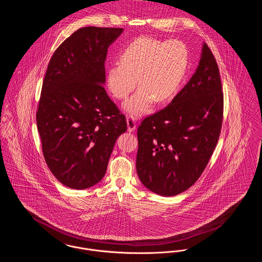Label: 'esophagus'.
Returning <instances> with one entry per match:
<instances>
[{
    "instance_id": "1",
    "label": "esophagus",
    "mask_w": 262,
    "mask_h": 262,
    "mask_svg": "<svg viewBox=\"0 0 262 262\" xmlns=\"http://www.w3.org/2000/svg\"><path fill=\"white\" fill-rule=\"evenodd\" d=\"M126 123H127V130H128L129 133L135 132L137 124H136V121H135L133 117H127V118H126Z\"/></svg>"
}]
</instances>
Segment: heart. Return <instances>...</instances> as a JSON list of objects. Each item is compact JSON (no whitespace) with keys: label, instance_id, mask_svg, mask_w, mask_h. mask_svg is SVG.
Returning a JSON list of instances; mask_svg holds the SVG:
<instances>
[{"label":"heart","instance_id":"1","mask_svg":"<svg viewBox=\"0 0 262 262\" xmlns=\"http://www.w3.org/2000/svg\"><path fill=\"white\" fill-rule=\"evenodd\" d=\"M187 64L188 52L181 40L141 37L124 49L120 63L107 69L106 88L114 98L124 100L138 83L139 91L123 104L128 114L138 117L149 112L155 101L164 102L174 96Z\"/></svg>","mask_w":262,"mask_h":262}]
</instances>
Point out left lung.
I'll list each match as a JSON object with an SVG mask.
<instances>
[{
	"label": "left lung",
	"mask_w": 262,
	"mask_h": 262,
	"mask_svg": "<svg viewBox=\"0 0 262 262\" xmlns=\"http://www.w3.org/2000/svg\"><path fill=\"white\" fill-rule=\"evenodd\" d=\"M223 116L220 70L202 45L195 73L171 102L138 128L137 172L150 191L172 196L200 179L219 141Z\"/></svg>",
	"instance_id": "8db88e82"
}]
</instances>
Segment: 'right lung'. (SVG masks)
<instances>
[{
	"mask_svg": "<svg viewBox=\"0 0 262 262\" xmlns=\"http://www.w3.org/2000/svg\"><path fill=\"white\" fill-rule=\"evenodd\" d=\"M123 29L84 27L63 40L49 62L37 112L45 161L74 189L102 180L125 117L107 96L104 60Z\"/></svg>",
	"mask_w": 262,
	"mask_h": 262,
	"instance_id": "obj_1",
	"label": "right lung"
}]
</instances>
